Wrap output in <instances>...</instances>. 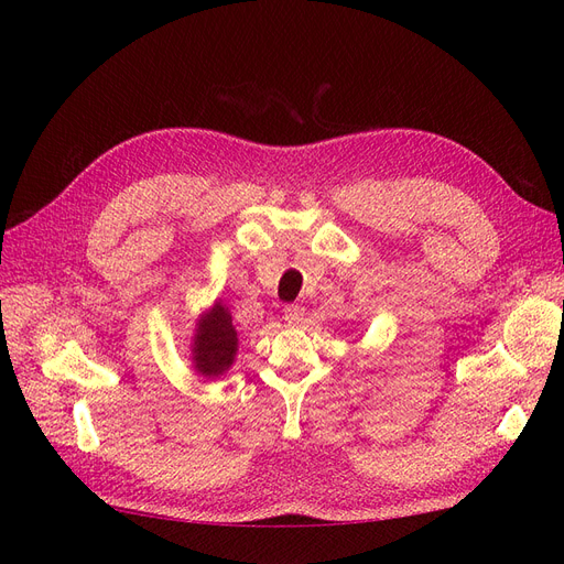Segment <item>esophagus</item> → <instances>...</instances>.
<instances>
[{"instance_id": "esophagus-1", "label": "esophagus", "mask_w": 564, "mask_h": 564, "mask_svg": "<svg viewBox=\"0 0 564 564\" xmlns=\"http://www.w3.org/2000/svg\"><path fill=\"white\" fill-rule=\"evenodd\" d=\"M303 315H305L303 305H299V303L284 305V319H286L289 324H301V322H303Z\"/></svg>"}]
</instances>
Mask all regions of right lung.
I'll use <instances>...</instances> for the list:
<instances>
[{
	"label": "right lung",
	"instance_id": "right-lung-1",
	"mask_svg": "<svg viewBox=\"0 0 564 564\" xmlns=\"http://www.w3.org/2000/svg\"><path fill=\"white\" fill-rule=\"evenodd\" d=\"M237 332L232 317L220 301L197 319L193 336V367L207 379H218L235 362Z\"/></svg>",
	"mask_w": 564,
	"mask_h": 564
}]
</instances>
